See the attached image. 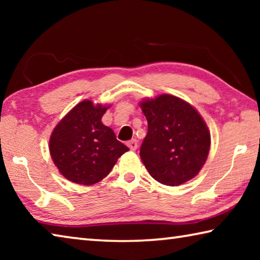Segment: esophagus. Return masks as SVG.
Here are the masks:
<instances>
[{
	"label": "esophagus",
	"mask_w": 260,
	"mask_h": 260,
	"mask_svg": "<svg viewBox=\"0 0 260 260\" xmlns=\"http://www.w3.org/2000/svg\"><path fill=\"white\" fill-rule=\"evenodd\" d=\"M127 147H128V148L131 149V150L135 151L136 149H138V147H139L138 141H136V140H132V141H129V142H127Z\"/></svg>",
	"instance_id": "esophagus-1"
}]
</instances>
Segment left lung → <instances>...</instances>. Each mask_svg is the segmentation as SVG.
<instances>
[{"instance_id": "8db88e82", "label": "left lung", "mask_w": 260, "mask_h": 260, "mask_svg": "<svg viewBox=\"0 0 260 260\" xmlns=\"http://www.w3.org/2000/svg\"><path fill=\"white\" fill-rule=\"evenodd\" d=\"M148 134L140 156L151 177L179 186L196 177L208 158L211 136L203 118L186 101L164 94L141 102Z\"/></svg>"}]
</instances>
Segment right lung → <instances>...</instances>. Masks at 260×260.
<instances>
[{
	"instance_id": "add662e5",
	"label": "right lung",
	"mask_w": 260,
	"mask_h": 260,
	"mask_svg": "<svg viewBox=\"0 0 260 260\" xmlns=\"http://www.w3.org/2000/svg\"><path fill=\"white\" fill-rule=\"evenodd\" d=\"M108 108L82 101L52 131L51 158L70 181L85 186L100 182L111 172L118 158L128 151L101 121Z\"/></svg>"
}]
</instances>
